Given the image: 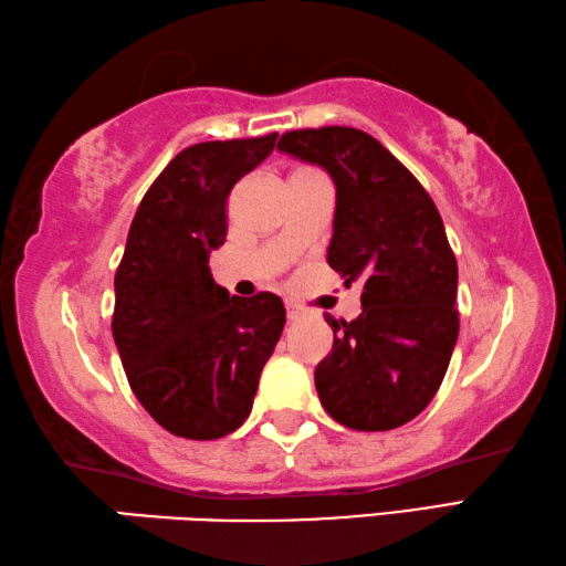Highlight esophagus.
Here are the masks:
<instances>
[{"mask_svg": "<svg viewBox=\"0 0 566 566\" xmlns=\"http://www.w3.org/2000/svg\"><path fill=\"white\" fill-rule=\"evenodd\" d=\"M285 308H289V321H298L301 315H303V311L298 308V305H293V303L285 305Z\"/></svg>", "mask_w": 566, "mask_h": 566, "instance_id": "esophagus-1", "label": "esophagus"}]
</instances>
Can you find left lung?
<instances>
[{
    "mask_svg": "<svg viewBox=\"0 0 566 566\" xmlns=\"http://www.w3.org/2000/svg\"><path fill=\"white\" fill-rule=\"evenodd\" d=\"M277 148L318 164L335 184L328 265L363 285V313L335 321L315 368L325 412L350 430L382 432L428 408L460 333L458 261L438 206L378 138L350 126L298 128Z\"/></svg>",
    "mask_w": 566,
    "mask_h": 566,
    "instance_id": "left-lung-1",
    "label": "left lung"
}]
</instances>
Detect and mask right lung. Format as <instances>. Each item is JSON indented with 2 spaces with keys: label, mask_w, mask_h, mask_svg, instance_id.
<instances>
[{
  "label": "right lung",
  "mask_w": 566,
  "mask_h": 566,
  "mask_svg": "<svg viewBox=\"0 0 566 566\" xmlns=\"http://www.w3.org/2000/svg\"><path fill=\"white\" fill-rule=\"evenodd\" d=\"M275 138L184 148L128 228L114 277V343L136 400L178 438L218 440L241 428L283 333L277 295L231 298L208 268L226 241L228 193L273 151Z\"/></svg>",
  "instance_id": "add662e5"
}]
</instances>
